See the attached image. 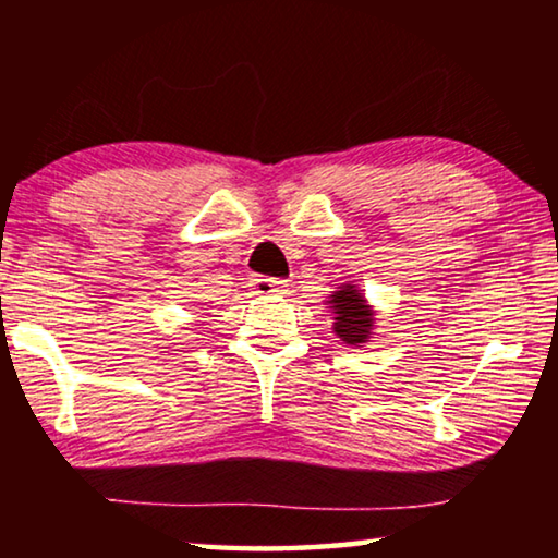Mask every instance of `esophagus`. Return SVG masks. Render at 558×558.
I'll return each instance as SVG.
<instances>
[{
  "instance_id": "esophagus-1",
  "label": "esophagus",
  "mask_w": 558,
  "mask_h": 558,
  "mask_svg": "<svg viewBox=\"0 0 558 558\" xmlns=\"http://www.w3.org/2000/svg\"><path fill=\"white\" fill-rule=\"evenodd\" d=\"M251 290H253V295H260V298L276 295V292H282V280L258 276V278L251 280Z\"/></svg>"
}]
</instances>
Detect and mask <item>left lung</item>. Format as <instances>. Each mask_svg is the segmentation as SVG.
<instances>
[{"instance_id":"obj_1","label":"left lung","mask_w":558,"mask_h":558,"mask_svg":"<svg viewBox=\"0 0 558 558\" xmlns=\"http://www.w3.org/2000/svg\"><path fill=\"white\" fill-rule=\"evenodd\" d=\"M332 307H335V332L342 337V342L359 347L366 342L372 335L374 319L372 310L366 305L362 292L354 290V286H347L344 290H337L332 295Z\"/></svg>"}]
</instances>
